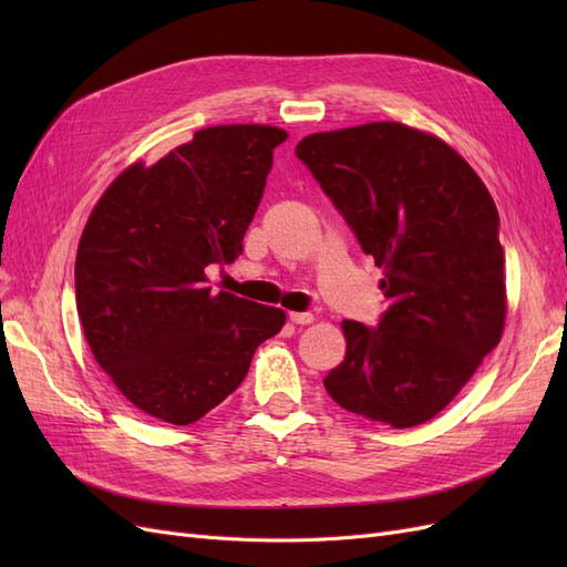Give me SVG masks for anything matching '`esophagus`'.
<instances>
[{"instance_id": "34e87169", "label": "esophagus", "mask_w": 567, "mask_h": 567, "mask_svg": "<svg viewBox=\"0 0 567 567\" xmlns=\"http://www.w3.org/2000/svg\"><path fill=\"white\" fill-rule=\"evenodd\" d=\"M288 319L293 321V323L307 326V323H312V321H315V315H310V312H288Z\"/></svg>"}]
</instances>
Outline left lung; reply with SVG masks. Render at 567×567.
Returning <instances> with one entry per match:
<instances>
[{
	"instance_id": "8db88e82",
	"label": "left lung",
	"mask_w": 567,
	"mask_h": 567,
	"mask_svg": "<svg viewBox=\"0 0 567 567\" xmlns=\"http://www.w3.org/2000/svg\"><path fill=\"white\" fill-rule=\"evenodd\" d=\"M296 156L383 269L388 298L379 329L342 321L348 350L326 392L375 423L431 421L504 333V248L487 186L440 136L402 123L317 132Z\"/></svg>"
}]
</instances>
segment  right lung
Here are the masks:
<instances>
[{
  "label": "right lung",
  "instance_id": "1",
  "mask_svg": "<svg viewBox=\"0 0 567 567\" xmlns=\"http://www.w3.org/2000/svg\"><path fill=\"white\" fill-rule=\"evenodd\" d=\"M271 125L203 127L158 163H132L94 205L75 300L99 367L144 414L188 425L244 383L279 307L213 293L205 267L244 250L274 148Z\"/></svg>",
  "mask_w": 567,
  "mask_h": 567
}]
</instances>
